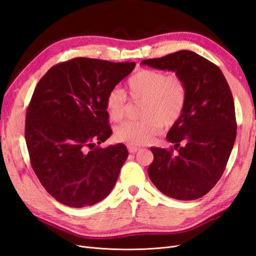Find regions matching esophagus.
Wrapping results in <instances>:
<instances>
[{
  "label": "esophagus",
  "instance_id": "1",
  "mask_svg": "<svg viewBox=\"0 0 256 256\" xmlns=\"http://www.w3.org/2000/svg\"><path fill=\"white\" fill-rule=\"evenodd\" d=\"M127 147H128L129 152H131V154H134V152H136L138 150H140V147H138V146H136V145H134V144H128Z\"/></svg>",
  "mask_w": 256,
  "mask_h": 256
}]
</instances>
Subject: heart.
Masks as SVG:
<instances>
[{"mask_svg": "<svg viewBox=\"0 0 256 256\" xmlns=\"http://www.w3.org/2000/svg\"><path fill=\"white\" fill-rule=\"evenodd\" d=\"M127 92L134 100H143L140 120H127L115 130L118 141L134 145L150 143L164 124L171 126L182 116L187 102V88L180 76L156 69H142L127 82ZM106 109L112 122L125 116L127 97L122 90L113 88L106 97Z\"/></svg>", "mask_w": 256, "mask_h": 256, "instance_id": "heart-1", "label": "heart"}]
</instances>
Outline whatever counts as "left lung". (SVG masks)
<instances>
[{
    "label": "left lung",
    "instance_id": "left-lung-1",
    "mask_svg": "<svg viewBox=\"0 0 256 256\" xmlns=\"http://www.w3.org/2000/svg\"><path fill=\"white\" fill-rule=\"evenodd\" d=\"M142 65L174 72L187 88L184 110L166 136L177 152L150 147V180L170 198H202L220 180L235 143V106L228 84L218 66L188 50L145 60Z\"/></svg>",
    "mask_w": 256,
    "mask_h": 256
}]
</instances>
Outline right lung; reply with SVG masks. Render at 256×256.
I'll use <instances>...</instances> for the list:
<instances>
[{"instance_id":"1","label":"right lung","mask_w":256,"mask_h":256,"mask_svg":"<svg viewBox=\"0 0 256 256\" xmlns=\"http://www.w3.org/2000/svg\"><path fill=\"white\" fill-rule=\"evenodd\" d=\"M136 63L76 58L51 67L36 85L26 118V142L38 180L58 202L92 206L109 196L127 147L100 148L112 130L106 97Z\"/></svg>"}]
</instances>
